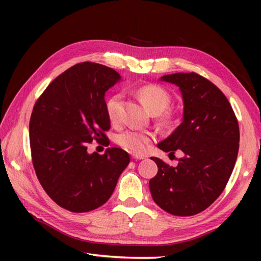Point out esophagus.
Wrapping results in <instances>:
<instances>
[{"mask_svg": "<svg viewBox=\"0 0 261 261\" xmlns=\"http://www.w3.org/2000/svg\"><path fill=\"white\" fill-rule=\"evenodd\" d=\"M132 159H134V160H143L145 158L143 155H138V154H132Z\"/></svg>", "mask_w": 261, "mask_h": 261, "instance_id": "34e87169", "label": "esophagus"}]
</instances>
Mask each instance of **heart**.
<instances>
[{
	"label": "heart",
	"mask_w": 261,
	"mask_h": 261,
	"mask_svg": "<svg viewBox=\"0 0 261 261\" xmlns=\"http://www.w3.org/2000/svg\"><path fill=\"white\" fill-rule=\"evenodd\" d=\"M136 94L154 115L163 113L170 105L171 98L169 92L158 84L141 85L136 90ZM122 100L123 94L118 92L110 95L106 101V112L113 123L120 120ZM161 122H167V116H162ZM154 135L152 132L134 129L123 130L115 136V143L118 146L135 154H144L146 152L148 145L152 143Z\"/></svg>",
	"instance_id": "obj_1"
}]
</instances>
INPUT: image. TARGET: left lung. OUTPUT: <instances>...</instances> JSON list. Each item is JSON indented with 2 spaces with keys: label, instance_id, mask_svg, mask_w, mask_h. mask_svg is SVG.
<instances>
[{
  "label": "left lung",
  "instance_id": "left-lung-1",
  "mask_svg": "<svg viewBox=\"0 0 261 261\" xmlns=\"http://www.w3.org/2000/svg\"><path fill=\"white\" fill-rule=\"evenodd\" d=\"M161 81L179 87L184 112L183 122L158 147L170 154L180 149L184 156L176 167L153 156L158 174L149 190L163 211L191 216L210 207L226 188L237 159L240 127L226 95L208 79L177 72Z\"/></svg>",
  "mask_w": 261,
  "mask_h": 261
}]
</instances>
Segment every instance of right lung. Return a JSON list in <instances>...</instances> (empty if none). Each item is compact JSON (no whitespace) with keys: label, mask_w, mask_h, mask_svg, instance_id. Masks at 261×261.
<instances>
[{"label":"right lung","mask_w":261,"mask_h":261,"mask_svg":"<svg viewBox=\"0 0 261 261\" xmlns=\"http://www.w3.org/2000/svg\"><path fill=\"white\" fill-rule=\"evenodd\" d=\"M121 79L114 69L83 62L56 77L33 107L30 146L37 177L62 208L85 213L102 206L130 162L124 149L90 154L93 140L109 145L105 95Z\"/></svg>","instance_id":"add662e5"}]
</instances>
